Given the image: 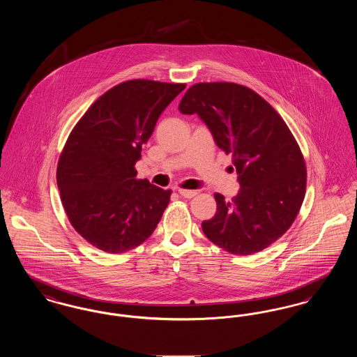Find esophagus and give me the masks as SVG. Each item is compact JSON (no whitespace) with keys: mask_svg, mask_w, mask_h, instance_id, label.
<instances>
[{"mask_svg":"<svg viewBox=\"0 0 357 357\" xmlns=\"http://www.w3.org/2000/svg\"><path fill=\"white\" fill-rule=\"evenodd\" d=\"M178 192H179L182 197L187 198V199L194 198V197L197 195V191H195V190H183V188H179V190H178Z\"/></svg>","mask_w":357,"mask_h":357,"instance_id":"34e87169","label":"esophagus"}]
</instances>
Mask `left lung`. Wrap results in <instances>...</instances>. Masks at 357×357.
Listing matches in <instances>:
<instances>
[{"instance_id":"8db88e82","label":"left lung","mask_w":357,"mask_h":357,"mask_svg":"<svg viewBox=\"0 0 357 357\" xmlns=\"http://www.w3.org/2000/svg\"><path fill=\"white\" fill-rule=\"evenodd\" d=\"M179 111L197 114L217 146L231 153L241 186L230 202L214 194L217 213L202 222L204 236L231 255L272 245L291 226L305 197V162L285 121L255 91L234 83L190 86Z\"/></svg>"}]
</instances>
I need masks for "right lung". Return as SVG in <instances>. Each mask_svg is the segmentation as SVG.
<instances>
[{
  "mask_svg": "<svg viewBox=\"0 0 357 357\" xmlns=\"http://www.w3.org/2000/svg\"><path fill=\"white\" fill-rule=\"evenodd\" d=\"M186 84L130 80L107 91L72 130L57 165V187L75 230L111 255L150 237L171 190L136 179L142 144Z\"/></svg>",
  "mask_w": 357,
  "mask_h": 357,
  "instance_id": "add662e5",
  "label": "right lung"
}]
</instances>
